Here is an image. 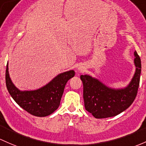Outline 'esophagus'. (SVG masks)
Wrapping results in <instances>:
<instances>
[{"instance_id":"1","label":"esophagus","mask_w":146,"mask_h":146,"mask_svg":"<svg viewBox=\"0 0 146 146\" xmlns=\"http://www.w3.org/2000/svg\"><path fill=\"white\" fill-rule=\"evenodd\" d=\"M78 71H79V72H82V71H84V70H85V68H84L83 66H80L78 67Z\"/></svg>"}]
</instances>
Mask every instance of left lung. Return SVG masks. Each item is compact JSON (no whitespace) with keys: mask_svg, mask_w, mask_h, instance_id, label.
Returning <instances> with one entry per match:
<instances>
[{"mask_svg":"<svg viewBox=\"0 0 146 146\" xmlns=\"http://www.w3.org/2000/svg\"><path fill=\"white\" fill-rule=\"evenodd\" d=\"M136 71L131 82L125 88L113 89L107 87L96 78L81 75L83 84V99L85 109L95 118L115 116L129 108L137 95L141 71V59L134 52Z\"/></svg>","mask_w":146,"mask_h":146,"instance_id":"8db88e82","label":"left lung"}]
</instances>
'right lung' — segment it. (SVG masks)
Segmentation results:
<instances>
[{"label":"right lung","mask_w":146,"mask_h":146,"mask_svg":"<svg viewBox=\"0 0 146 146\" xmlns=\"http://www.w3.org/2000/svg\"><path fill=\"white\" fill-rule=\"evenodd\" d=\"M74 76L75 71L70 70L59 74L41 88L32 91H20L10 79L7 63L5 82L12 99L21 108L33 115L45 117L59 108L66 84Z\"/></svg>","instance_id":"1"}]
</instances>
